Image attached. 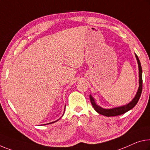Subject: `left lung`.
Instances as JSON below:
<instances>
[{"instance_id":"1","label":"left lung","mask_w":150,"mask_h":150,"mask_svg":"<svg viewBox=\"0 0 150 150\" xmlns=\"http://www.w3.org/2000/svg\"><path fill=\"white\" fill-rule=\"evenodd\" d=\"M135 55L137 59V64H138V68H139V88L136 93V95H135L134 97V98L132 99V101L129 102V103H127L125 105L116 107V108H113L111 109H104L97 105L96 102V100H95V99L91 95H90L89 98H90V101H91V103L92 104L93 107L95 110H96L98 113L101 114V115L107 116V117L120 115H122V114L126 113L127 111H129L130 109H132V108H134L135 106V105L137 103V102H138L139 99V97L141 96L142 91V69L141 63H140L138 57L137 56V54L135 53Z\"/></svg>"}]
</instances>
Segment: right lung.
I'll return each instance as SVG.
<instances>
[{
    "instance_id": "1",
    "label": "right lung",
    "mask_w": 150,
    "mask_h": 150,
    "mask_svg": "<svg viewBox=\"0 0 150 150\" xmlns=\"http://www.w3.org/2000/svg\"><path fill=\"white\" fill-rule=\"evenodd\" d=\"M64 112H65V111H64ZM64 114V113H63ZM62 115V116H63ZM59 120H57V121H55V122H51V123H47V124H50V123H54V122H57V121ZM47 124H44V125H47Z\"/></svg>"
}]
</instances>
